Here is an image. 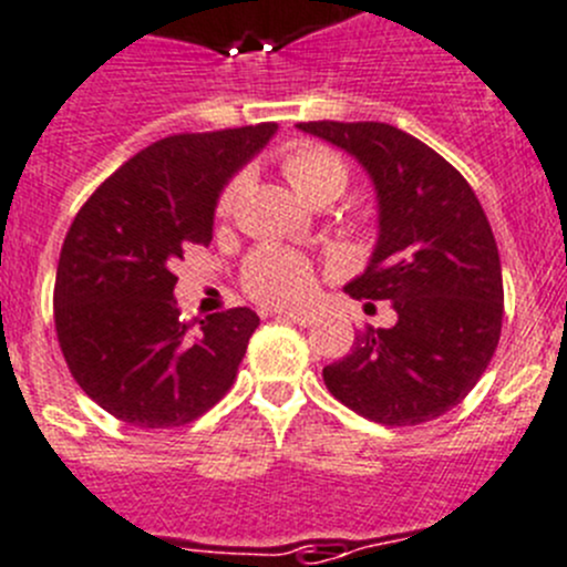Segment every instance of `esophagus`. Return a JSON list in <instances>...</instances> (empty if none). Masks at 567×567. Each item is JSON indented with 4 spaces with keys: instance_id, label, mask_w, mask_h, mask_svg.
I'll use <instances>...</instances> for the list:
<instances>
[{
    "instance_id": "esophagus-1",
    "label": "esophagus",
    "mask_w": 567,
    "mask_h": 567,
    "mask_svg": "<svg viewBox=\"0 0 567 567\" xmlns=\"http://www.w3.org/2000/svg\"><path fill=\"white\" fill-rule=\"evenodd\" d=\"M277 319L279 321H288V324H296V327H310V324H313V316H310V313H288V310H279Z\"/></svg>"
}]
</instances>
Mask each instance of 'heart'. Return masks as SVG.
<instances>
[{
	"label": "heart",
	"instance_id": "heart-1",
	"mask_svg": "<svg viewBox=\"0 0 567 567\" xmlns=\"http://www.w3.org/2000/svg\"><path fill=\"white\" fill-rule=\"evenodd\" d=\"M279 171L290 187L310 204H330L349 187V164L336 147L321 142H290L279 153ZM240 178L224 184L215 200V215L226 218L235 209ZM243 288L251 299L262 305H299L313 290V268L301 254L282 246H259L246 257L243 266Z\"/></svg>",
	"mask_w": 567,
	"mask_h": 567
}]
</instances>
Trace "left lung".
<instances>
[{
    "instance_id": "8db88e82",
    "label": "left lung",
    "mask_w": 567,
    "mask_h": 567,
    "mask_svg": "<svg viewBox=\"0 0 567 567\" xmlns=\"http://www.w3.org/2000/svg\"><path fill=\"white\" fill-rule=\"evenodd\" d=\"M358 158L380 200V237L352 299L391 301L396 324L367 327L324 367L347 409L380 425H422L458 405L489 367L504 324L498 243L467 178L385 123H299Z\"/></svg>"
}]
</instances>
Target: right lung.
I'll return each instance as SVG.
<instances>
[{
    "mask_svg": "<svg viewBox=\"0 0 567 567\" xmlns=\"http://www.w3.org/2000/svg\"><path fill=\"white\" fill-rule=\"evenodd\" d=\"M277 123L173 134L111 173L63 240L52 313L63 361L100 409L136 427H178L218 403L237 378L259 316L178 321L173 262L209 246L224 184Z\"/></svg>",
    "mask_w": 567,
    "mask_h": 567,
    "instance_id": "obj_1",
    "label": "right lung"
}]
</instances>
